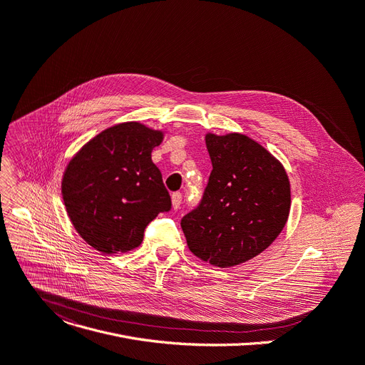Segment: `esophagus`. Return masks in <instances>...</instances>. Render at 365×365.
I'll use <instances>...</instances> for the list:
<instances>
[{"instance_id": "esophagus-1", "label": "esophagus", "mask_w": 365, "mask_h": 365, "mask_svg": "<svg viewBox=\"0 0 365 365\" xmlns=\"http://www.w3.org/2000/svg\"><path fill=\"white\" fill-rule=\"evenodd\" d=\"M172 204H173L175 210L180 208V204H182V193L180 192H175L172 195Z\"/></svg>"}]
</instances>
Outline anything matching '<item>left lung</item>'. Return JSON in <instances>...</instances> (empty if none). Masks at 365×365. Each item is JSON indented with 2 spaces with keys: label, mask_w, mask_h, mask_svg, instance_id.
<instances>
[{
  "label": "left lung",
  "mask_w": 365,
  "mask_h": 365,
  "mask_svg": "<svg viewBox=\"0 0 365 365\" xmlns=\"http://www.w3.org/2000/svg\"><path fill=\"white\" fill-rule=\"evenodd\" d=\"M212 170L202 197L182 218L190 252L227 268L262 253L282 231L291 207L278 160L242 134L205 137Z\"/></svg>",
  "instance_id": "8db88e82"
}]
</instances>
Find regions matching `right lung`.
<instances>
[{
	"label": "right lung",
	"mask_w": 365,
	"mask_h": 365,
	"mask_svg": "<svg viewBox=\"0 0 365 365\" xmlns=\"http://www.w3.org/2000/svg\"><path fill=\"white\" fill-rule=\"evenodd\" d=\"M163 134L138 122L105 129L70 161L62 180L65 208L78 235L112 255L141 245L145 227L172 210L151 151Z\"/></svg>",
	"instance_id": "add662e5"
}]
</instances>
